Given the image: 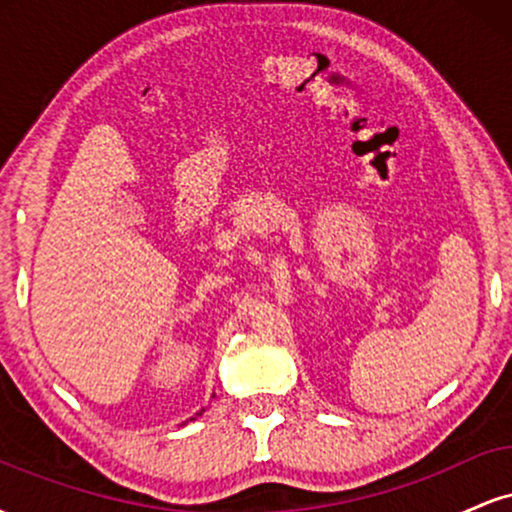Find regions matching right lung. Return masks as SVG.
<instances>
[{
  "mask_svg": "<svg viewBox=\"0 0 512 512\" xmlns=\"http://www.w3.org/2000/svg\"><path fill=\"white\" fill-rule=\"evenodd\" d=\"M202 411H204V409H202ZM202 411H199V414H202ZM199 414H197V416H199Z\"/></svg>",
  "mask_w": 512,
  "mask_h": 512,
  "instance_id": "obj_1",
  "label": "right lung"
}]
</instances>
